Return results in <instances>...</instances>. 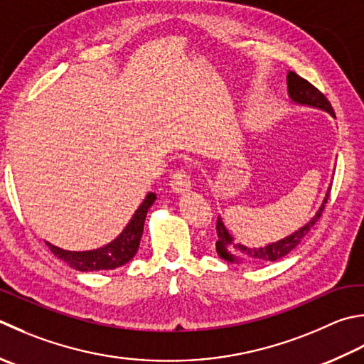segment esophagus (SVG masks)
Returning <instances> with one entry per match:
<instances>
[{
    "label": "esophagus",
    "instance_id": "1",
    "mask_svg": "<svg viewBox=\"0 0 364 364\" xmlns=\"http://www.w3.org/2000/svg\"><path fill=\"white\" fill-rule=\"evenodd\" d=\"M170 186H172V191L176 192V194H184V192L191 191V175L188 170H176L175 175L172 176V181H170Z\"/></svg>",
    "mask_w": 364,
    "mask_h": 364
}]
</instances>
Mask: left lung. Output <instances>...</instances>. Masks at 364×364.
I'll use <instances>...</instances> for the list:
<instances>
[{
    "label": "left lung",
    "instance_id": "left-lung-1",
    "mask_svg": "<svg viewBox=\"0 0 364 364\" xmlns=\"http://www.w3.org/2000/svg\"><path fill=\"white\" fill-rule=\"evenodd\" d=\"M287 91H289L290 99L295 104L309 105V107H314V109L325 110V112H328L333 118H336L328 99H326L322 92H320L314 87V85H311L308 80H304L303 77H300L295 73H291V70H289V74H287ZM330 191H331V188L326 191V196L323 198L322 205H320V208L316 213V216L312 218L308 224H304L301 229H298L295 233L289 235V237L276 241V243H269L263 247H247V246L240 245V243L237 245L233 241V237L229 233V230L225 229L223 219L218 218V223H216V232H218L216 252H218V255L220 259H224L225 262H230V263H240L243 260L265 263V262H276V260L282 259L284 255H287L289 252L294 251V249L301 243V240L306 237V235H308V232L312 229V227H314L318 218L322 216L325 203L328 202Z\"/></svg>",
    "mask_w": 364,
    "mask_h": 364
}]
</instances>
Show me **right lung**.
<instances>
[{"mask_svg":"<svg viewBox=\"0 0 364 364\" xmlns=\"http://www.w3.org/2000/svg\"><path fill=\"white\" fill-rule=\"evenodd\" d=\"M156 200L154 192H148L145 200L140 203L137 211L134 213L129 224L124 227L118 237L102 247L92 249V251H66V249L56 247L47 243L48 249L60 260L66 262L70 268L78 272H99V269H115L123 267L124 263L132 260L140 246V238L144 233L145 218L148 210Z\"/></svg>","mask_w":364,"mask_h":364,"instance_id":"obj_1","label":"right lung"}]
</instances>
